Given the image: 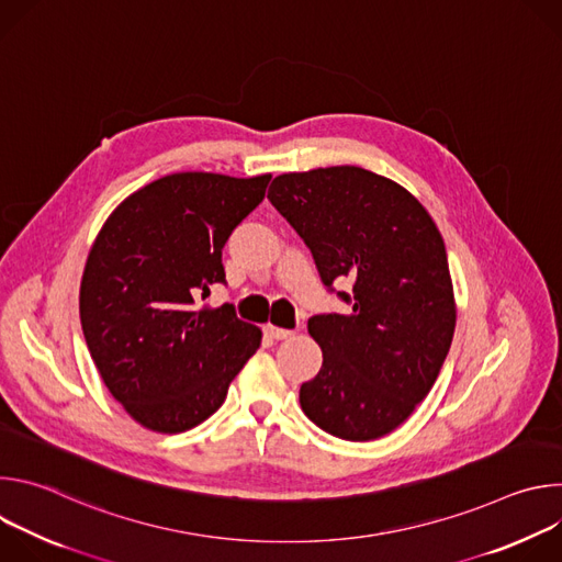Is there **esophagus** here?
Returning <instances> with one entry per match:
<instances>
[{
  "instance_id": "esophagus-1",
  "label": "esophagus",
  "mask_w": 562,
  "mask_h": 562,
  "mask_svg": "<svg viewBox=\"0 0 562 562\" xmlns=\"http://www.w3.org/2000/svg\"><path fill=\"white\" fill-rule=\"evenodd\" d=\"M265 334H267L271 340H286V338L293 336V331L280 329V327H273V325H267V327H265Z\"/></svg>"
}]
</instances>
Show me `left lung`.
Instances as JSON below:
<instances>
[{
	"label": "left lung",
	"mask_w": 562,
	"mask_h": 562,
	"mask_svg": "<svg viewBox=\"0 0 562 562\" xmlns=\"http://www.w3.org/2000/svg\"><path fill=\"white\" fill-rule=\"evenodd\" d=\"M271 204L297 231L319 280L353 282L351 313H319L308 334L323 367L300 405L327 434L364 442L403 425L431 391L456 329L442 235L400 184L360 167L278 176Z\"/></svg>",
	"instance_id": "left-lung-1"
}]
</instances>
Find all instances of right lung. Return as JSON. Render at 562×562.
Wrapping results in <instances>:
<instances>
[{"mask_svg": "<svg viewBox=\"0 0 562 562\" xmlns=\"http://www.w3.org/2000/svg\"><path fill=\"white\" fill-rule=\"evenodd\" d=\"M271 176L173 173L128 195L104 222L79 286L91 358L126 414L182 434L215 414L262 331L233 304L198 308L226 284L222 249Z\"/></svg>", "mask_w": 562, "mask_h": 562, "instance_id": "obj_1", "label": "right lung"}]
</instances>
